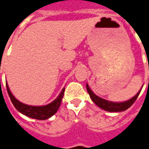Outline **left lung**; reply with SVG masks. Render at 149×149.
<instances>
[{"label": "left lung", "instance_id": "1", "mask_svg": "<svg viewBox=\"0 0 149 149\" xmlns=\"http://www.w3.org/2000/svg\"><path fill=\"white\" fill-rule=\"evenodd\" d=\"M86 87H87V91H88V94H89L90 97L94 104L97 105L100 108L108 112H121L126 110L128 108H130L134 104V102L136 101V99L138 98L140 92L142 91V89L140 90L136 94V95L134 96L133 97H132L127 101L122 102V103H116V102H111L107 100H104L96 95L89 88L88 84H87Z\"/></svg>", "mask_w": 149, "mask_h": 149}]
</instances>
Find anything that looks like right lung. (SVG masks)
I'll return each instance as SVG.
<instances>
[{
	"instance_id": "right-lung-1",
	"label": "right lung",
	"mask_w": 149,
	"mask_h": 149,
	"mask_svg": "<svg viewBox=\"0 0 149 149\" xmlns=\"http://www.w3.org/2000/svg\"><path fill=\"white\" fill-rule=\"evenodd\" d=\"M6 87H7V93L9 94L10 100L14 106V107L18 111L20 112L21 113H23V115H25L28 117L39 120H47V119L53 116L54 114L58 111L61 104V100H62V97H63L64 93H65V88H64L60 93L59 96L55 100L50 103L49 104L36 107V106L26 105V104H24L21 102H19L18 100L14 97L13 94H11L7 83H6Z\"/></svg>"
}]
</instances>
